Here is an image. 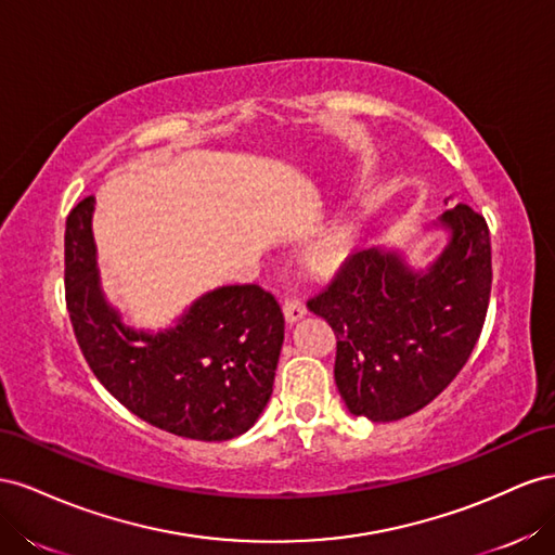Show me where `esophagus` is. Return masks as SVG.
Returning <instances> with one entry per match:
<instances>
[{"label":"esophagus","mask_w":555,"mask_h":555,"mask_svg":"<svg viewBox=\"0 0 555 555\" xmlns=\"http://www.w3.org/2000/svg\"><path fill=\"white\" fill-rule=\"evenodd\" d=\"M283 313H286L288 323H295V321H299L307 313V307H305V302L299 297L288 295L286 299H283Z\"/></svg>","instance_id":"obj_1"}]
</instances>
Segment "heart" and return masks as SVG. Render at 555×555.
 I'll return each instance as SVG.
<instances>
[{
  "instance_id": "heart-1",
  "label": "heart",
  "mask_w": 555,
  "mask_h": 555,
  "mask_svg": "<svg viewBox=\"0 0 555 555\" xmlns=\"http://www.w3.org/2000/svg\"><path fill=\"white\" fill-rule=\"evenodd\" d=\"M341 246H344V232L341 230H332V232H327L325 236H321V240L313 244L311 256H313L315 262L330 264L332 260H337Z\"/></svg>"
}]
</instances>
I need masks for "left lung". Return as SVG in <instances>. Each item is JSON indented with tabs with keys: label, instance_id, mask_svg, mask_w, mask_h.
<instances>
[{
	"label": "left lung",
	"instance_id": "obj_1",
	"mask_svg": "<svg viewBox=\"0 0 555 555\" xmlns=\"http://www.w3.org/2000/svg\"><path fill=\"white\" fill-rule=\"evenodd\" d=\"M441 225L451 242L425 272L395 253L356 250L309 297L335 330V382L356 416L386 423L430 404L479 341L493 283L488 223L457 204Z\"/></svg>",
	"mask_w": 555,
	"mask_h": 555
}]
</instances>
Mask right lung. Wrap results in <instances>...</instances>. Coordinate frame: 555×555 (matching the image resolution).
Listing matches in <instances>:
<instances>
[{"instance_id":"obj_1","label":"right lung","mask_w":555,"mask_h":555,"mask_svg":"<svg viewBox=\"0 0 555 555\" xmlns=\"http://www.w3.org/2000/svg\"><path fill=\"white\" fill-rule=\"evenodd\" d=\"M92 197L65 230V299L92 374L134 416L171 435L225 441L258 421L272 395L283 313L256 283L199 297L177 327L134 332L106 305L94 267Z\"/></svg>"}]
</instances>
